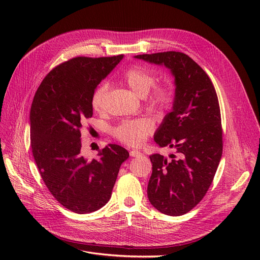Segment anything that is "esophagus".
<instances>
[{"label":"esophagus","mask_w":260,"mask_h":260,"mask_svg":"<svg viewBox=\"0 0 260 260\" xmlns=\"http://www.w3.org/2000/svg\"><path fill=\"white\" fill-rule=\"evenodd\" d=\"M129 155H131L132 157H140V156H142V153H140L139 151H137V149H133V151L129 152Z\"/></svg>","instance_id":"esophagus-1"}]
</instances>
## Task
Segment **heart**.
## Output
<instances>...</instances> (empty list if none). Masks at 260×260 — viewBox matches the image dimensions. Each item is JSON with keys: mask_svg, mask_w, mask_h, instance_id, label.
Here are the masks:
<instances>
[{"mask_svg": "<svg viewBox=\"0 0 260 260\" xmlns=\"http://www.w3.org/2000/svg\"><path fill=\"white\" fill-rule=\"evenodd\" d=\"M122 79L136 93L146 97L148 104L152 107L165 109L168 108L174 97L173 88L169 84L155 86L152 91L156 77L151 72L141 66H132L123 73ZM108 92V84L101 83L94 89L91 95V106L93 111L101 113L104 111L105 100ZM155 124L153 120L146 117L126 119L122 121L114 129L115 137L122 143L129 146L141 145L147 136L153 133Z\"/></svg>", "mask_w": 260, "mask_h": 260, "instance_id": "obj_1", "label": "heart"}]
</instances>
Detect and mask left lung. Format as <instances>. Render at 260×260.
<instances>
[{
  "label": "left lung",
  "mask_w": 260,
  "mask_h": 260,
  "mask_svg": "<svg viewBox=\"0 0 260 260\" xmlns=\"http://www.w3.org/2000/svg\"><path fill=\"white\" fill-rule=\"evenodd\" d=\"M140 59L165 65L175 78L172 111L155 133L160 146L175 148L178 157L149 156L153 173L147 197L159 212L181 216L207 194L222 155L219 103L212 81L187 54L179 51L138 54Z\"/></svg>",
  "instance_id": "8db88e82"
}]
</instances>
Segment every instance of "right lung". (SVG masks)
Instances as JSON below:
<instances>
[{
  "label": "right lung",
  "instance_id": "1",
  "mask_svg": "<svg viewBox=\"0 0 260 260\" xmlns=\"http://www.w3.org/2000/svg\"><path fill=\"white\" fill-rule=\"evenodd\" d=\"M122 59L123 54L68 60L44 78L31 104L30 143L40 175L59 203L77 214L105 206L129 156L122 146L108 144L88 160L81 143V128L92 117V92Z\"/></svg>",
  "mask_w": 260,
  "mask_h": 260
}]
</instances>
